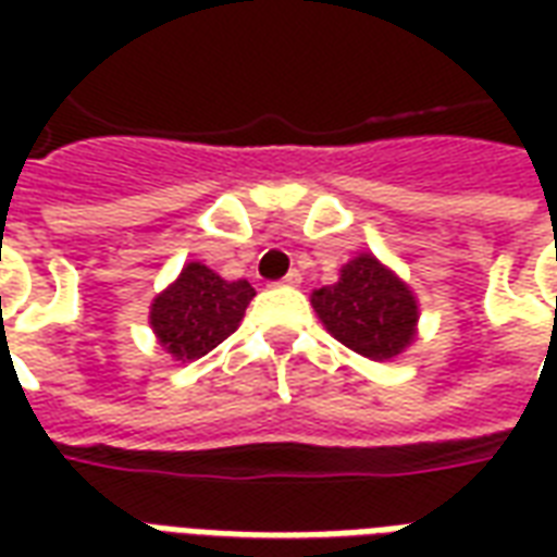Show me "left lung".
<instances>
[{"label": "left lung", "mask_w": 557, "mask_h": 557, "mask_svg": "<svg viewBox=\"0 0 557 557\" xmlns=\"http://www.w3.org/2000/svg\"><path fill=\"white\" fill-rule=\"evenodd\" d=\"M256 292L247 280L223 277L202 259L184 262L182 274L154 295L148 325L160 349L175 361H199L242 325Z\"/></svg>", "instance_id": "left-lung-1"}]
</instances>
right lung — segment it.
Listing matches in <instances>:
<instances>
[{"label":"right lung","mask_w":557,"mask_h":557,"mask_svg":"<svg viewBox=\"0 0 557 557\" xmlns=\"http://www.w3.org/2000/svg\"><path fill=\"white\" fill-rule=\"evenodd\" d=\"M327 334L370 361H391L418 337V298L370 250L339 268L337 283L313 292Z\"/></svg>","instance_id":"add662e5"}]
</instances>
